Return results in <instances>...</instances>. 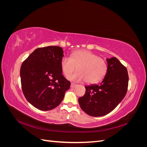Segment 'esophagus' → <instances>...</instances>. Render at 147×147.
Wrapping results in <instances>:
<instances>
[{
  "label": "esophagus",
  "mask_w": 147,
  "mask_h": 147,
  "mask_svg": "<svg viewBox=\"0 0 147 147\" xmlns=\"http://www.w3.org/2000/svg\"><path fill=\"white\" fill-rule=\"evenodd\" d=\"M77 86V84H75V83H71V84H70V87L71 88H75V87H76Z\"/></svg>",
  "instance_id": "esophagus-1"
}]
</instances>
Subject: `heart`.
Returning <instances> with one entry per match:
<instances>
[{"instance_id": "b5f03b06", "label": "heart", "mask_w": 147, "mask_h": 147, "mask_svg": "<svg viewBox=\"0 0 147 147\" xmlns=\"http://www.w3.org/2000/svg\"><path fill=\"white\" fill-rule=\"evenodd\" d=\"M61 66L65 76L67 77L78 67V72L68 77L71 80L87 83H96L103 79L108 70L107 62L94 53L88 51L78 50L71 57L64 56Z\"/></svg>"}]
</instances>
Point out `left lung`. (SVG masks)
<instances>
[{"mask_svg":"<svg viewBox=\"0 0 147 147\" xmlns=\"http://www.w3.org/2000/svg\"><path fill=\"white\" fill-rule=\"evenodd\" d=\"M108 70L102 82L86 86V92L78 102L84 112L102 117L117 107L125 97L129 76L127 69L117 57L107 59Z\"/></svg>","mask_w":147,"mask_h":147,"instance_id":"8db88e82","label":"left lung"}]
</instances>
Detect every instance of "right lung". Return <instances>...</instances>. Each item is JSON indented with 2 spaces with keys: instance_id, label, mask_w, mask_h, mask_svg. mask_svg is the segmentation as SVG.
I'll list each match as a JSON object with an SVG mask.
<instances>
[{
  "instance_id": "obj_1",
  "label": "right lung",
  "mask_w": 147,
  "mask_h": 147,
  "mask_svg": "<svg viewBox=\"0 0 147 147\" xmlns=\"http://www.w3.org/2000/svg\"><path fill=\"white\" fill-rule=\"evenodd\" d=\"M63 48L57 46L38 48L21 65L20 77L26 99L35 108L51 110L63 100L70 82L62 74Z\"/></svg>"
}]
</instances>
